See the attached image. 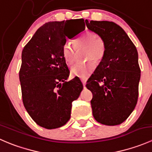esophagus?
<instances>
[{
    "label": "esophagus",
    "mask_w": 152,
    "mask_h": 152,
    "mask_svg": "<svg viewBox=\"0 0 152 152\" xmlns=\"http://www.w3.org/2000/svg\"><path fill=\"white\" fill-rule=\"evenodd\" d=\"M82 84H83L84 87H85L86 82H87V80H86V79H82Z\"/></svg>",
    "instance_id": "34e87169"
}]
</instances>
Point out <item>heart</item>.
I'll return each mask as SVG.
<instances>
[{
    "mask_svg": "<svg viewBox=\"0 0 152 152\" xmlns=\"http://www.w3.org/2000/svg\"><path fill=\"white\" fill-rule=\"evenodd\" d=\"M76 49L87 48L86 59L90 62L85 64H76L70 68V74L73 77L85 79L93 73L96 69V62L103 59L106 51V45L103 39L95 33L86 31L75 42ZM62 56L67 65H72L75 59V48L71 43H66L62 48ZM91 61H90V60Z\"/></svg>",
    "mask_w": 152,
    "mask_h": 152,
    "instance_id": "obj_1",
    "label": "heart"
}]
</instances>
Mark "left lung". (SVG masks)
Instances as JSON below:
<instances>
[{
  "label": "left lung",
  "mask_w": 152,
  "mask_h": 152,
  "mask_svg": "<svg viewBox=\"0 0 152 152\" xmlns=\"http://www.w3.org/2000/svg\"><path fill=\"white\" fill-rule=\"evenodd\" d=\"M106 45L104 56L87 81L93 115L107 126L125 121L137 104L140 69L136 47L124 30L110 21L85 20Z\"/></svg>",
  "instance_id": "8db88e82"
}]
</instances>
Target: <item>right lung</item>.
I'll return each mask as SVG.
<instances>
[{
    "label": "right lung",
    "mask_w": 152,
    "mask_h": 152,
    "mask_svg": "<svg viewBox=\"0 0 152 152\" xmlns=\"http://www.w3.org/2000/svg\"><path fill=\"white\" fill-rule=\"evenodd\" d=\"M79 20L46 23L37 29L22 51L19 78L23 102L31 118L52 129L70 118L72 102L79 98L83 85L79 78L65 82L70 71L62 56L67 38L82 33Z\"/></svg>",
    "instance_id": "right-lung-1"
}]
</instances>
